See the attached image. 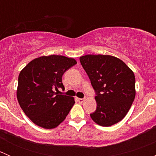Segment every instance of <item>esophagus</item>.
<instances>
[{
	"label": "esophagus",
	"instance_id": "esophagus-1",
	"mask_svg": "<svg viewBox=\"0 0 156 156\" xmlns=\"http://www.w3.org/2000/svg\"><path fill=\"white\" fill-rule=\"evenodd\" d=\"M77 100H78V102H79L80 103H82L84 101V99H81V98H78L77 99Z\"/></svg>",
	"mask_w": 156,
	"mask_h": 156
}]
</instances>
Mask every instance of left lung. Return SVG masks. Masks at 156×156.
<instances>
[{
	"label": "left lung",
	"mask_w": 156,
	"mask_h": 156,
	"mask_svg": "<svg viewBox=\"0 0 156 156\" xmlns=\"http://www.w3.org/2000/svg\"><path fill=\"white\" fill-rule=\"evenodd\" d=\"M80 62L96 92L97 108L90 114L91 119L103 127L122 121L136 94L133 71L109 55H85L80 57Z\"/></svg>",
	"instance_id": "left-lung-1"
}]
</instances>
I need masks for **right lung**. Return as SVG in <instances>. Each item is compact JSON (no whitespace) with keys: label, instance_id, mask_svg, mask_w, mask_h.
<instances>
[{"label":"right lung","instance_id":"right-lung-1","mask_svg":"<svg viewBox=\"0 0 156 156\" xmlns=\"http://www.w3.org/2000/svg\"><path fill=\"white\" fill-rule=\"evenodd\" d=\"M76 63L75 59L64 56H43L31 60L20 72L17 100L33 123L52 129L65 120L75 100L55 90L65 89L62 75Z\"/></svg>","mask_w":156,"mask_h":156}]
</instances>
